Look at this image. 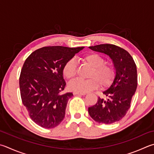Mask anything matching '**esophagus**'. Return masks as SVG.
Instances as JSON below:
<instances>
[{
    "instance_id": "esophagus-1",
    "label": "esophagus",
    "mask_w": 154,
    "mask_h": 154,
    "mask_svg": "<svg viewBox=\"0 0 154 154\" xmlns=\"http://www.w3.org/2000/svg\"><path fill=\"white\" fill-rule=\"evenodd\" d=\"M74 95H78V96H85L86 95V93H77V92H74Z\"/></svg>"
}]
</instances>
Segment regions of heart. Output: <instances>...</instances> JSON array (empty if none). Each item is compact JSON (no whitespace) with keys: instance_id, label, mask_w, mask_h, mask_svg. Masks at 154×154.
I'll list each match as a JSON object with an SVG mask.
<instances>
[{"instance_id":"heart-1","label":"heart","mask_w":154,"mask_h":154,"mask_svg":"<svg viewBox=\"0 0 154 154\" xmlns=\"http://www.w3.org/2000/svg\"><path fill=\"white\" fill-rule=\"evenodd\" d=\"M82 60L91 67L89 79H75L69 83L70 90L77 93H86L94 90L100 85L102 88L110 85L115 78L116 71L112 66L105 63L102 56L97 53H89L83 56ZM63 74L67 79H74L77 74V63L74 59H70L63 68Z\"/></svg>"}]
</instances>
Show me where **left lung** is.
I'll list each match as a JSON object with an SVG mask.
<instances>
[{
    "label": "left lung",
    "mask_w": 154,
    "mask_h": 154,
    "mask_svg": "<svg viewBox=\"0 0 154 154\" xmlns=\"http://www.w3.org/2000/svg\"><path fill=\"white\" fill-rule=\"evenodd\" d=\"M89 48L111 58L116 76L112 84L103 92L108 99L105 100L99 97L96 104L88 108V112L99 123H114L123 118L131 107L132 97L137 87V66L129 53L119 46L104 44Z\"/></svg>",
    "instance_id": "1"
}]
</instances>
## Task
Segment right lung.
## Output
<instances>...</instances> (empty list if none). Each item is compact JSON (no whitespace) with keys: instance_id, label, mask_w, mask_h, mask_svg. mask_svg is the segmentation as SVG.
<instances>
[{"instance_id":"1","label":"right lung","mask_w":154,"mask_h":154,"mask_svg":"<svg viewBox=\"0 0 154 154\" xmlns=\"http://www.w3.org/2000/svg\"><path fill=\"white\" fill-rule=\"evenodd\" d=\"M83 48L45 46L33 52L25 61L19 77L21 97L38 125L52 128L65 118L68 100L73 95L62 94L66 85L63 68Z\"/></svg>"}]
</instances>
